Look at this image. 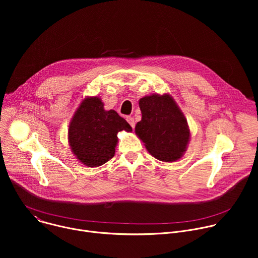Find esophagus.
<instances>
[{"label":"esophagus","mask_w":258,"mask_h":258,"mask_svg":"<svg viewBox=\"0 0 258 258\" xmlns=\"http://www.w3.org/2000/svg\"><path fill=\"white\" fill-rule=\"evenodd\" d=\"M126 120H127V122L130 123V125L133 127V128H135V119L132 117V116H126Z\"/></svg>","instance_id":"1"}]
</instances>
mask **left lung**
<instances>
[{
  "instance_id": "1",
  "label": "left lung",
  "mask_w": 258,
  "mask_h": 258,
  "mask_svg": "<svg viewBox=\"0 0 258 258\" xmlns=\"http://www.w3.org/2000/svg\"><path fill=\"white\" fill-rule=\"evenodd\" d=\"M142 120L136 134L147 150L161 161H174L185 152L190 138L187 120L169 95H152L139 102Z\"/></svg>"
}]
</instances>
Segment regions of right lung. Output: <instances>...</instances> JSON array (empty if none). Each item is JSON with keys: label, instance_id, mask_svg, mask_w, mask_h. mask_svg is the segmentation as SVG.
Masks as SVG:
<instances>
[{"label": "right lung", "instance_id": "obj_1", "mask_svg": "<svg viewBox=\"0 0 258 258\" xmlns=\"http://www.w3.org/2000/svg\"><path fill=\"white\" fill-rule=\"evenodd\" d=\"M103 106L97 97L85 99L69 124V144L73 153L91 167L100 166L114 156L118 132H132L124 118L114 110L105 111Z\"/></svg>", "mask_w": 258, "mask_h": 258}]
</instances>
